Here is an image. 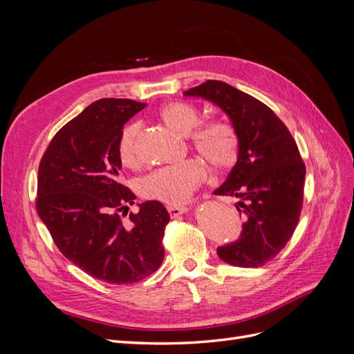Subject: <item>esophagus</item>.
<instances>
[{"label":"esophagus","instance_id":"1","mask_svg":"<svg viewBox=\"0 0 354 354\" xmlns=\"http://www.w3.org/2000/svg\"><path fill=\"white\" fill-rule=\"evenodd\" d=\"M167 211L169 212L171 217H177L180 214H183L187 211L185 205H167Z\"/></svg>","mask_w":354,"mask_h":354}]
</instances>
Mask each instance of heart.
Segmentation results:
<instances>
[{
  "label": "heart",
  "instance_id": "heart-1",
  "mask_svg": "<svg viewBox=\"0 0 354 354\" xmlns=\"http://www.w3.org/2000/svg\"><path fill=\"white\" fill-rule=\"evenodd\" d=\"M159 116L178 134L187 136L192 146L203 158L220 169L232 167L239 156L241 138L232 122L216 118L198 125L201 112L195 104L169 102L159 109ZM140 122H128L116 143L118 159L124 167L137 164V137ZM208 171L199 159H187L153 169L137 181V190L143 198L177 205L185 202L192 192L205 181Z\"/></svg>",
  "mask_w": 354,
  "mask_h": 354
}]
</instances>
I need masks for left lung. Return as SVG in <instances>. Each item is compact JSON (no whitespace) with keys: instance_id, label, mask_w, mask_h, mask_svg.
<instances>
[{"instance_id":"1","label":"left lung","mask_w":354,"mask_h":354,"mask_svg":"<svg viewBox=\"0 0 354 354\" xmlns=\"http://www.w3.org/2000/svg\"><path fill=\"white\" fill-rule=\"evenodd\" d=\"M185 95L220 106L241 138L238 162L214 194L239 199L242 232L217 254L232 266L261 267L285 248L301 216L306 165L298 146L269 106L226 82L208 80Z\"/></svg>"}]
</instances>
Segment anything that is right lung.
<instances>
[{"label": "right lung", "mask_w": 354, "mask_h": 354, "mask_svg": "<svg viewBox=\"0 0 354 354\" xmlns=\"http://www.w3.org/2000/svg\"><path fill=\"white\" fill-rule=\"evenodd\" d=\"M146 103L100 99L63 125L38 168L37 211L59 251L95 279L125 285L162 264L169 214L147 201L137 214L136 195L120 180L116 143L124 124ZM123 214H121L120 212Z\"/></svg>", "instance_id": "right-lung-1"}]
</instances>
